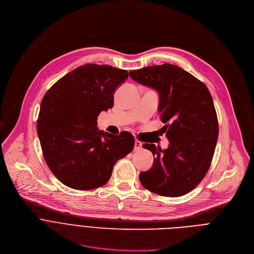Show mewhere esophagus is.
Wrapping results in <instances>:
<instances>
[{
    "mask_svg": "<svg viewBox=\"0 0 254 254\" xmlns=\"http://www.w3.org/2000/svg\"><path fill=\"white\" fill-rule=\"evenodd\" d=\"M142 148V142L139 141V140H135V147H134V150L135 151H138Z\"/></svg>",
    "mask_w": 254,
    "mask_h": 254,
    "instance_id": "34e87169",
    "label": "esophagus"
}]
</instances>
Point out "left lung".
Here are the masks:
<instances>
[{"instance_id":"obj_1","label":"left lung","mask_w":254,"mask_h":254,"mask_svg":"<svg viewBox=\"0 0 254 254\" xmlns=\"http://www.w3.org/2000/svg\"><path fill=\"white\" fill-rule=\"evenodd\" d=\"M131 78L159 92L160 120L170 142L167 149L143 144L156 156L139 179L147 190L178 197L193 190L210 167L218 138V120L206 85L168 63L130 71Z\"/></svg>"}]
</instances>
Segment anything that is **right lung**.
Wrapping results in <instances>:
<instances>
[{"label":"right lung","mask_w":254,"mask_h":254,"mask_svg":"<svg viewBox=\"0 0 254 254\" xmlns=\"http://www.w3.org/2000/svg\"><path fill=\"white\" fill-rule=\"evenodd\" d=\"M128 71L87 64L58 80L45 94L37 121L44 159L66 186L91 190L106 184L115 163L134 148L127 131H100L97 117L113 107L115 89Z\"/></svg>","instance_id":"add662e5"}]
</instances>
